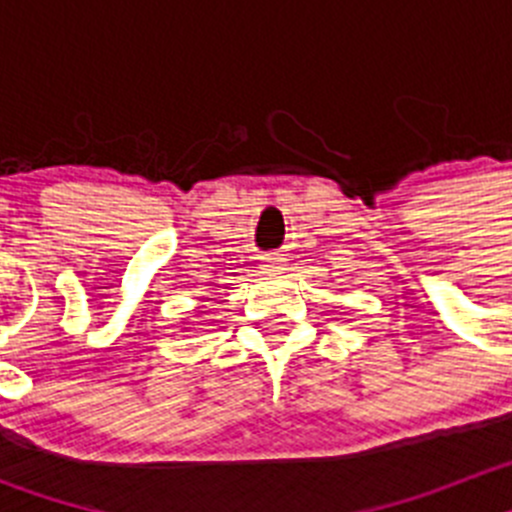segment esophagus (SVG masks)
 I'll return each instance as SVG.
<instances>
[{"mask_svg":"<svg viewBox=\"0 0 512 512\" xmlns=\"http://www.w3.org/2000/svg\"><path fill=\"white\" fill-rule=\"evenodd\" d=\"M279 261H282V259H266V269H271V271H274V269H282V266H279Z\"/></svg>","mask_w":512,"mask_h":512,"instance_id":"obj_1","label":"esophagus"}]
</instances>
